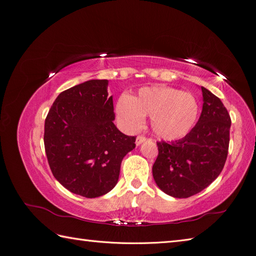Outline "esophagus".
Returning <instances> with one entry per match:
<instances>
[{
	"label": "esophagus",
	"instance_id": "esophagus-1",
	"mask_svg": "<svg viewBox=\"0 0 256 256\" xmlns=\"http://www.w3.org/2000/svg\"><path fill=\"white\" fill-rule=\"evenodd\" d=\"M145 140H146V138H145L144 136H138L136 138V146L141 145Z\"/></svg>",
	"mask_w": 256,
	"mask_h": 256
}]
</instances>
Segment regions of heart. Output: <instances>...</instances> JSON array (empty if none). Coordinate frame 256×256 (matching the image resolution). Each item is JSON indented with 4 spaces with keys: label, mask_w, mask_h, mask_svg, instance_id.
<instances>
[{
    "label": "heart",
    "mask_w": 256,
    "mask_h": 256,
    "mask_svg": "<svg viewBox=\"0 0 256 256\" xmlns=\"http://www.w3.org/2000/svg\"><path fill=\"white\" fill-rule=\"evenodd\" d=\"M115 110L126 129L138 130L145 116H150L154 134L162 140L174 141L187 136L196 125L198 104L190 92L154 86L140 90L136 97L122 96Z\"/></svg>",
    "instance_id": "obj_1"
}]
</instances>
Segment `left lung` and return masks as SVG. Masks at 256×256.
Wrapping results in <instances>:
<instances>
[{
    "label": "left lung",
    "mask_w": 256,
    "mask_h": 256,
    "mask_svg": "<svg viewBox=\"0 0 256 256\" xmlns=\"http://www.w3.org/2000/svg\"><path fill=\"white\" fill-rule=\"evenodd\" d=\"M203 109L196 125L180 140L157 142L152 176L158 187L173 198H186L208 187L226 164L230 118L221 100L205 88Z\"/></svg>",
    "instance_id": "left-lung-1"
}]
</instances>
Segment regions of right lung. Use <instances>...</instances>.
I'll return each mask as SVG.
<instances>
[{"label":"right lung","mask_w":256,"mask_h":256,"mask_svg":"<svg viewBox=\"0 0 256 256\" xmlns=\"http://www.w3.org/2000/svg\"><path fill=\"white\" fill-rule=\"evenodd\" d=\"M108 80L68 88L53 102L44 122V150L53 176L67 190L98 198L118 184L122 158L136 138L116 128Z\"/></svg>","instance_id":"add662e5"}]
</instances>
